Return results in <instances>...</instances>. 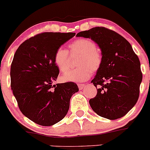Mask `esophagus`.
<instances>
[{
  "instance_id": "esophagus-1",
  "label": "esophagus",
  "mask_w": 150,
  "mask_h": 150,
  "mask_svg": "<svg viewBox=\"0 0 150 150\" xmlns=\"http://www.w3.org/2000/svg\"><path fill=\"white\" fill-rule=\"evenodd\" d=\"M78 88H79L80 90H82L83 88H85V86H86L85 84H83V83H82V84H78Z\"/></svg>"
}]
</instances>
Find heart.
Masks as SVG:
<instances>
[{"mask_svg":"<svg viewBox=\"0 0 150 150\" xmlns=\"http://www.w3.org/2000/svg\"><path fill=\"white\" fill-rule=\"evenodd\" d=\"M71 54H78L76 69L69 67V51L64 47L57 48L54 53L53 61L56 67L62 72H66L62 76L64 82H81L85 81L101 68L103 64V54L97 47L95 42L90 39L81 38L75 40L68 45Z\"/></svg>","mask_w":150,"mask_h":150,"instance_id":"heart-1","label":"heart"}]
</instances>
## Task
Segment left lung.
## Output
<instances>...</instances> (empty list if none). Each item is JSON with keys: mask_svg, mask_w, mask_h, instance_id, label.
<instances>
[{"mask_svg": "<svg viewBox=\"0 0 150 150\" xmlns=\"http://www.w3.org/2000/svg\"><path fill=\"white\" fill-rule=\"evenodd\" d=\"M90 38L101 49L103 64L91 83L97 95L89 104L96 114L114 120L123 117L137 103L142 81L139 57L127 40L114 30L94 27L77 33Z\"/></svg>", "mask_w": 150, "mask_h": 150, "instance_id": "8db88e82", "label": "left lung"}]
</instances>
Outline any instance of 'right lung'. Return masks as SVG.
<instances>
[{"label": "right lung", "instance_id": "right-lung-1", "mask_svg": "<svg viewBox=\"0 0 150 150\" xmlns=\"http://www.w3.org/2000/svg\"><path fill=\"white\" fill-rule=\"evenodd\" d=\"M75 33L45 32L23 42L16 50L10 76L13 94L24 116L42 126H51L67 114L73 82L53 85L59 74L53 61L57 48Z\"/></svg>", "mask_w": 150, "mask_h": 150}]
</instances>
